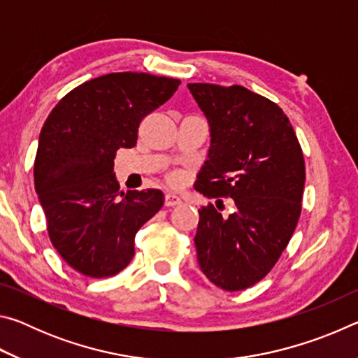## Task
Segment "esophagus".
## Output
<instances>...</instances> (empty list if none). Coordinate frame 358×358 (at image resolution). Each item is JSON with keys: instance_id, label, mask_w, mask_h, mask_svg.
Masks as SVG:
<instances>
[{"instance_id": "obj_1", "label": "esophagus", "mask_w": 358, "mask_h": 358, "mask_svg": "<svg viewBox=\"0 0 358 358\" xmlns=\"http://www.w3.org/2000/svg\"><path fill=\"white\" fill-rule=\"evenodd\" d=\"M180 203H181V199L177 196V194H172V192L166 194L164 197L166 207H175V205H180Z\"/></svg>"}]
</instances>
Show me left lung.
<instances>
[{
	"label": "left lung",
	"instance_id": "8db88e82",
	"mask_svg": "<svg viewBox=\"0 0 358 358\" xmlns=\"http://www.w3.org/2000/svg\"><path fill=\"white\" fill-rule=\"evenodd\" d=\"M187 88L211 137L194 187L235 205L227 216L213 205L199 210L197 262L215 286L243 290L273 268L292 237L305 187L303 153L286 113L270 99L240 85Z\"/></svg>",
	"mask_w": 358,
	"mask_h": 358
}]
</instances>
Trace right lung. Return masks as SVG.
<instances>
[{
  "mask_svg": "<svg viewBox=\"0 0 358 358\" xmlns=\"http://www.w3.org/2000/svg\"><path fill=\"white\" fill-rule=\"evenodd\" d=\"M181 82L145 72H113L72 90L39 134L34 187L48 237L68 265L90 278L117 275L134 238L164 203L159 189L120 192L113 159L137 143L141 121Z\"/></svg>",
  "mask_w": 358,
  "mask_h": 358,
  "instance_id": "right-lung-1",
  "label": "right lung"
}]
</instances>
